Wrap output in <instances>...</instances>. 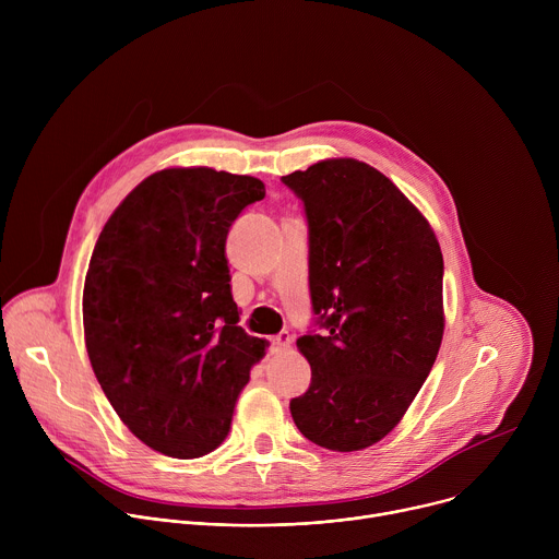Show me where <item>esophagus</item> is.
Instances as JSON below:
<instances>
[{
  "label": "esophagus",
  "instance_id": "1",
  "mask_svg": "<svg viewBox=\"0 0 559 559\" xmlns=\"http://www.w3.org/2000/svg\"><path fill=\"white\" fill-rule=\"evenodd\" d=\"M270 341H272V345H274L276 349H287V347L292 345V334H289V332H278V334L272 336Z\"/></svg>",
  "mask_w": 559,
  "mask_h": 559
}]
</instances>
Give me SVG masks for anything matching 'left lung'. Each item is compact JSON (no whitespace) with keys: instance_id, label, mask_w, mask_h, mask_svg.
<instances>
[{"instance_id":"obj_1","label":"left lung","mask_w":559,"mask_h":559,"mask_svg":"<svg viewBox=\"0 0 559 559\" xmlns=\"http://www.w3.org/2000/svg\"><path fill=\"white\" fill-rule=\"evenodd\" d=\"M281 181L307 221L313 313L296 343L311 382L289 412L313 444L358 451L401 423L436 362L442 252L407 197L356 158H330Z\"/></svg>"}]
</instances>
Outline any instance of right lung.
Returning <instances> with one entry per match:
<instances>
[{
	"mask_svg": "<svg viewBox=\"0 0 559 559\" xmlns=\"http://www.w3.org/2000/svg\"><path fill=\"white\" fill-rule=\"evenodd\" d=\"M263 181L170 168L141 181L104 225L84 285L95 376L150 449H216L265 341L238 328L225 238Z\"/></svg>",
	"mask_w": 559,
	"mask_h": 559,
	"instance_id": "right-lung-1",
	"label": "right lung"
}]
</instances>
